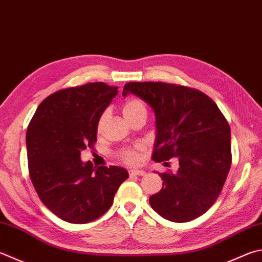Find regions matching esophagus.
Wrapping results in <instances>:
<instances>
[{
	"mask_svg": "<svg viewBox=\"0 0 262 262\" xmlns=\"http://www.w3.org/2000/svg\"><path fill=\"white\" fill-rule=\"evenodd\" d=\"M130 177H143L145 175V172L143 169H132L129 170Z\"/></svg>",
	"mask_w": 262,
	"mask_h": 262,
	"instance_id": "34e87169",
	"label": "esophagus"
}]
</instances>
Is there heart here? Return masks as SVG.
<instances>
[{
  "label": "heart",
  "instance_id": "obj_1",
  "mask_svg": "<svg viewBox=\"0 0 262 262\" xmlns=\"http://www.w3.org/2000/svg\"><path fill=\"white\" fill-rule=\"evenodd\" d=\"M122 115L126 118L128 122H132L135 119L140 117H145L147 115V106L146 104L142 101L140 98H129L123 103L122 105ZM107 120V112H103L101 117L98 118L96 129L98 134H101L103 132L104 127H105V123ZM142 146H133V147H126V149H122L119 151V158L122 160L123 163L129 164V165H135L140 161L141 159V152H142Z\"/></svg>",
  "mask_w": 262,
  "mask_h": 262
}]
</instances>
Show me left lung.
Here are the masks:
<instances>
[{"label": "left lung", "instance_id": "8db88e82", "mask_svg": "<svg viewBox=\"0 0 262 262\" xmlns=\"http://www.w3.org/2000/svg\"><path fill=\"white\" fill-rule=\"evenodd\" d=\"M128 93L141 97L156 113L152 159L179 160L177 173L159 174L163 188L149 198L151 207L173 222L201 216L220 196L231 166L227 119L206 94L185 85L128 82L122 95Z\"/></svg>", "mask_w": 262, "mask_h": 262}]
</instances>
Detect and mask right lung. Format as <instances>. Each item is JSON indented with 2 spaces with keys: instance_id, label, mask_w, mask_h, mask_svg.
<instances>
[{
  "instance_id": "obj_1",
  "label": "right lung",
  "mask_w": 262,
  "mask_h": 262,
  "mask_svg": "<svg viewBox=\"0 0 262 262\" xmlns=\"http://www.w3.org/2000/svg\"><path fill=\"white\" fill-rule=\"evenodd\" d=\"M118 87L89 82L60 89L41 102L26 133L28 173L39 198L70 223H88L113 204L128 172L118 166L95 168L81 151L95 149L97 121Z\"/></svg>"
}]
</instances>
